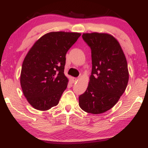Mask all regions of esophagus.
<instances>
[{"label":"esophagus","instance_id":"34e87169","mask_svg":"<svg viewBox=\"0 0 148 148\" xmlns=\"http://www.w3.org/2000/svg\"><path fill=\"white\" fill-rule=\"evenodd\" d=\"M78 79H79L78 77H73V82L75 83V82H76L77 81H78Z\"/></svg>","mask_w":148,"mask_h":148}]
</instances>
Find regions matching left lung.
<instances>
[{
	"instance_id": "obj_1",
	"label": "left lung",
	"mask_w": 148,
	"mask_h": 148,
	"mask_svg": "<svg viewBox=\"0 0 148 148\" xmlns=\"http://www.w3.org/2000/svg\"><path fill=\"white\" fill-rule=\"evenodd\" d=\"M92 50V70L88 88L79 97L85 112L102 114L112 108L125 91L129 81L127 62L114 36L106 33H84Z\"/></svg>"
}]
</instances>
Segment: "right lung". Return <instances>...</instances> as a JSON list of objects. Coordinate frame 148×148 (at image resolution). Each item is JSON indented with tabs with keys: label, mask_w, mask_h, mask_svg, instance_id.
Returning <instances> with one entry per match:
<instances>
[{
	"label": "right lung",
	"mask_w": 148,
	"mask_h": 148,
	"mask_svg": "<svg viewBox=\"0 0 148 148\" xmlns=\"http://www.w3.org/2000/svg\"><path fill=\"white\" fill-rule=\"evenodd\" d=\"M81 34L52 32L36 41L22 64L20 83L33 108L45 111L58 104L69 79L64 74L66 54Z\"/></svg>",
	"instance_id": "right-lung-1"
}]
</instances>
